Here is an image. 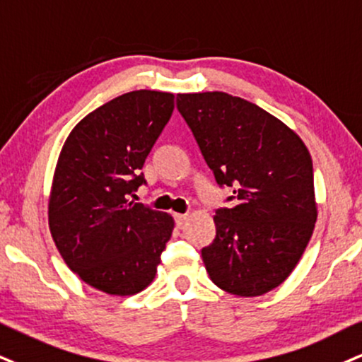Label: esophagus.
<instances>
[{"label":"esophagus","mask_w":362,"mask_h":362,"mask_svg":"<svg viewBox=\"0 0 362 362\" xmlns=\"http://www.w3.org/2000/svg\"><path fill=\"white\" fill-rule=\"evenodd\" d=\"M174 221H176L177 226H181L182 223L186 221V218H188V215H182V213H174Z\"/></svg>","instance_id":"obj_1"}]
</instances>
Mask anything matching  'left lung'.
I'll return each mask as SVG.
<instances>
[{"mask_svg": "<svg viewBox=\"0 0 362 362\" xmlns=\"http://www.w3.org/2000/svg\"><path fill=\"white\" fill-rule=\"evenodd\" d=\"M176 105L216 185L233 188L202 250L209 279L233 296H263L296 269L314 231L309 151L282 120L230 93H177Z\"/></svg>", "mask_w": 362, "mask_h": 362, "instance_id": "obj_1", "label": "left lung"}]
</instances>
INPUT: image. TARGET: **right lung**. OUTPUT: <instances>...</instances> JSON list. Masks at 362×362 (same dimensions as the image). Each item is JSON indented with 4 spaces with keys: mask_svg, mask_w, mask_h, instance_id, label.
<instances>
[{
    "mask_svg": "<svg viewBox=\"0 0 362 362\" xmlns=\"http://www.w3.org/2000/svg\"><path fill=\"white\" fill-rule=\"evenodd\" d=\"M174 110L168 92L134 90L83 117L58 158L48 225L69 269L110 296L154 280L174 220L129 199L146 185L144 160Z\"/></svg>",
    "mask_w": 362,
    "mask_h": 362,
    "instance_id": "add662e5",
    "label": "right lung"
}]
</instances>
